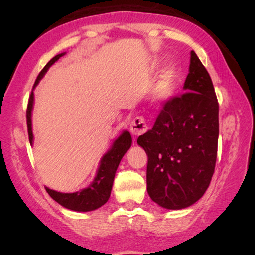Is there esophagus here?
I'll use <instances>...</instances> for the list:
<instances>
[{
  "instance_id": "1",
  "label": "esophagus",
  "mask_w": 255,
  "mask_h": 255,
  "mask_svg": "<svg viewBox=\"0 0 255 255\" xmlns=\"http://www.w3.org/2000/svg\"><path fill=\"white\" fill-rule=\"evenodd\" d=\"M148 126L146 125L145 119L143 117H136L130 124V132L133 137H138L147 131Z\"/></svg>"
}]
</instances>
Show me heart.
Instances as JSON below:
<instances>
[{
  "label": "heart",
  "instance_id": "heart-1",
  "mask_svg": "<svg viewBox=\"0 0 255 255\" xmlns=\"http://www.w3.org/2000/svg\"><path fill=\"white\" fill-rule=\"evenodd\" d=\"M176 71L173 65L166 66L149 91V100L154 106H163L173 97Z\"/></svg>",
  "mask_w": 255,
  "mask_h": 255
}]
</instances>
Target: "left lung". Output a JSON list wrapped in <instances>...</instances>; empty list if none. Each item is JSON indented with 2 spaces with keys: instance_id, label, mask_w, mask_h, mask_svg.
<instances>
[{
  "instance_id": "obj_1",
  "label": "left lung",
  "mask_w": 255,
  "mask_h": 255,
  "mask_svg": "<svg viewBox=\"0 0 255 255\" xmlns=\"http://www.w3.org/2000/svg\"><path fill=\"white\" fill-rule=\"evenodd\" d=\"M183 90L137 139L148 157L150 199L172 210L187 208L204 196L217 158L218 102L208 72L193 50Z\"/></svg>"
}]
</instances>
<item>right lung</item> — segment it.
<instances>
[{
  "instance_id": "right-lung-1",
  "label": "right lung",
  "mask_w": 255,
  "mask_h": 255,
  "mask_svg": "<svg viewBox=\"0 0 255 255\" xmlns=\"http://www.w3.org/2000/svg\"><path fill=\"white\" fill-rule=\"evenodd\" d=\"M66 53H62L56 55L55 57L51 58L47 65L42 68V71L38 75L36 82H34L33 90L39 83V81L44 77V75L49 70V67L55 64L57 60L65 55ZM33 90L30 94L28 108H27V125H28V133L30 144L33 143V133H32V109H33ZM131 136L128 130H124L117 139L114 140L111 147L108 149V152L103 155L99 163V167L97 170V175L92 183L80 191L73 193H63L55 191L53 189L46 188V191L53 199L58 202L60 206L65 207V208L73 210V211H92L98 208H100L108 201L111 193L112 184H114V179L116 171H117L119 163L124 157V155L128 152V149L131 146Z\"/></svg>"
}]
</instances>
